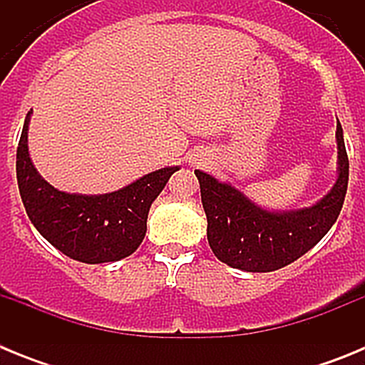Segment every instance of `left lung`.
<instances>
[{
    "label": "left lung",
    "instance_id": "1",
    "mask_svg": "<svg viewBox=\"0 0 365 365\" xmlns=\"http://www.w3.org/2000/svg\"><path fill=\"white\" fill-rule=\"evenodd\" d=\"M336 143V182L325 197L299 210H265L234 186L195 170L208 221L206 235L215 257L232 269L272 272L309 252L336 222L346 199L349 159L340 122Z\"/></svg>",
    "mask_w": 365,
    "mask_h": 365
}]
</instances>
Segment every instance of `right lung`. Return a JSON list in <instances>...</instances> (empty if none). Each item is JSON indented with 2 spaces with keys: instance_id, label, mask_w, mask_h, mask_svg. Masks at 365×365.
Masks as SVG:
<instances>
[{
  "instance_id": "right-lung-1",
  "label": "right lung",
  "mask_w": 365,
  "mask_h": 365,
  "mask_svg": "<svg viewBox=\"0 0 365 365\" xmlns=\"http://www.w3.org/2000/svg\"><path fill=\"white\" fill-rule=\"evenodd\" d=\"M27 113L16 153L21 201L36 230L71 259L108 263L128 257L143 243L151 202L179 166L160 168L131 185L102 195L60 192L51 186L29 155Z\"/></svg>"
}]
</instances>
